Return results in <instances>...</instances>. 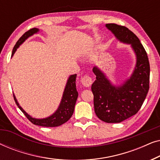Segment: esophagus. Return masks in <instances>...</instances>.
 Here are the masks:
<instances>
[{
    "label": "esophagus",
    "mask_w": 160,
    "mask_h": 160,
    "mask_svg": "<svg viewBox=\"0 0 160 160\" xmlns=\"http://www.w3.org/2000/svg\"><path fill=\"white\" fill-rule=\"evenodd\" d=\"M82 83L84 87H88L91 86L92 84V78L89 77V76L85 75L82 78Z\"/></svg>",
    "instance_id": "esophagus-1"
}]
</instances>
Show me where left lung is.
<instances>
[{
	"instance_id": "1",
	"label": "left lung",
	"mask_w": 160,
	"mask_h": 160,
	"mask_svg": "<svg viewBox=\"0 0 160 160\" xmlns=\"http://www.w3.org/2000/svg\"><path fill=\"white\" fill-rule=\"evenodd\" d=\"M120 42L130 45L136 58L130 78L120 85L113 84L98 66L93 68L96 80L92 85L97 117L107 123H119L136 114L149 89L150 65L146 52L138 38L124 26L106 24Z\"/></svg>"
}]
</instances>
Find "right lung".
Masks as SVG:
<instances>
[{
  "mask_svg": "<svg viewBox=\"0 0 160 160\" xmlns=\"http://www.w3.org/2000/svg\"><path fill=\"white\" fill-rule=\"evenodd\" d=\"M39 32L38 28H32L30 30H28L22 35V36L19 39L18 41L15 44L14 49L12 51V57L14 55L15 52L18 49L19 46L25 41L26 39H28L29 37L32 36V35L37 33ZM76 74L71 75L68 78L66 85H65L64 92H63L62 99H61L60 103L59 105L58 109L56 111L53 113L49 117L47 118H43V119H36V118L32 117L31 116L28 114L22 107L19 106L18 101H17L16 97L14 94V98L15 102H16L17 106L19 107V108L22 111V113L25 115V117L32 122V124L36 125L42 126V127H58L62 125V124L68 121L70 118L73 115L74 108L76 100L78 98V92L76 90Z\"/></svg>",
  "mask_w": 160,
  "mask_h": 160,
  "instance_id": "right-lung-1",
  "label": "right lung"
}]
</instances>
